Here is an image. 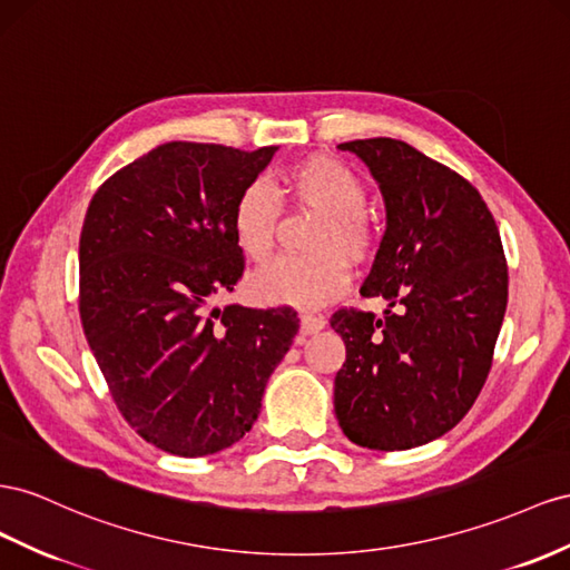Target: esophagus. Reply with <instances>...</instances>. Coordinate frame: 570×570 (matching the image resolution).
<instances>
[{
    "label": "esophagus",
    "instance_id": "obj_1",
    "mask_svg": "<svg viewBox=\"0 0 570 570\" xmlns=\"http://www.w3.org/2000/svg\"><path fill=\"white\" fill-rule=\"evenodd\" d=\"M326 328V321H323L321 316H314V314H302L299 318V331L302 335H314L318 331Z\"/></svg>",
    "mask_w": 570,
    "mask_h": 570
}]
</instances>
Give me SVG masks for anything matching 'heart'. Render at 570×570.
<instances>
[{
    "mask_svg": "<svg viewBox=\"0 0 570 570\" xmlns=\"http://www.w3.org/2000/svg\"><path fill=\"white\" fill-rule=\"evenodd\" d=\"M281 196L321 215L309 239L312 254L287 256L252 275L249 292L261 304H285L316 309L341 297L350 285L352 264L372 256L376 233L366 218V189L347 165L331 156H306L281 177ZM281 202L266 184H247L233 206V235L242 254L264 264L278 233Z\"/></svg>",
    "mask_w": 570,
    "mask_h": 570,
    "instance_id": "1",
    "label": "heart"
}]
</instances>
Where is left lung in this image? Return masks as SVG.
<instances>
[{"instance_id":"8db88e82","label":"left lung","mask_w":570,"mask_h":570,"mask_svg":"<svg viewBox=\"0 0 570 570\" xmlns=\"http://www.w3.org/2000/svg\"><path fill=\"white\" fill-rule=\"evenodd\" d=\"M368 167L386 206L364 297L383 318L341 309L345 343L335 374V417L372 451H407L465 417L491 368L509 302L499 227L468 179L395 138L337 146Z\"/></svg>"}]
</instances>
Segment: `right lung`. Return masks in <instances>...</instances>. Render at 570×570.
Segmentation results:
<instances>
[{"label": "right lung", "instance_id": "obj_1", "mask_svg": "<svg viewBox=\"0 0 570 570\" xmlns=\"http://www.w3.org/2000/svg\"><path fill=\"white\" fill-rule=\"evenodd\" d=\"M275 150L163 144L115 173L88 206L86 341L121 417L165 453L210 455L247 434L299 331L289 306L210 309L244 271L229 223L235 198Z\"/></svg>", "mask_w": 570, "mask_h": 570}]
</instances>
